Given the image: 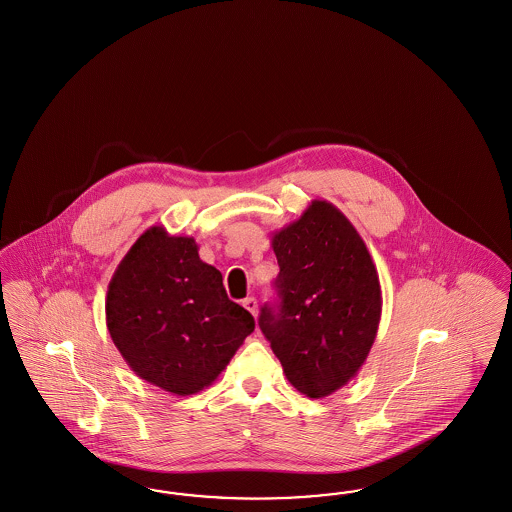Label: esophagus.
Listing matches in <instances>:
<instances>
[{"label":"esophagus","mask_w":512,"mask_h":512,"mask_svg":"<svg viewBox=\"0 0 512 512\" xmlns=\"http://www.w3.org/2000/svg\"><path fill=\"white\" fill-rule=\"evenodd\" d=\"M243 306H245L246 310L248 312L252 313L254 317L258 315V302H256V298H252V296H248V298H245L243 300Z\"/></svg>","instance_id":"esophagus-1"}]
</instances>
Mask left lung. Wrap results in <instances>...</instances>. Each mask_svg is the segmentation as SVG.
<instances>
[{"label": "left lung", "mask_w": 512, "mask_h": 512, "mask_svg": "<svg viewBox=\"0 0 512 512\" xmlns=\"http://www.w3.org/2000/svg\"><path fill=\"white\" fill-rule=\"evenodd\" d=\"M279 306L258 325L285 377L319 400L348 384L377 338L382 296L377 267L352 222L327 200L271 237Z\"/></svg>", "instance_id": "1"}]
</instances>
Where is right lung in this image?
Here are the masks:
<instances>
[{
	"instance_id": "right-lung-1",
	"label": "right lung",
	"mask_w": 512,
	"mask_h": 512,
	"mask_svg": "<svg viewBox=\"0 0 512 512\" xmlns=\"http://www.w3.org/2000/svg\"><path fill=\"white\" fill-rule=\"evenodd\" d=\"M107 329L135 375L191 396L210 386L246 336L254 317L231 302L222 273L199 258L193 237L149 227L112 275Z\"/></svg>"
}]
</instances>
